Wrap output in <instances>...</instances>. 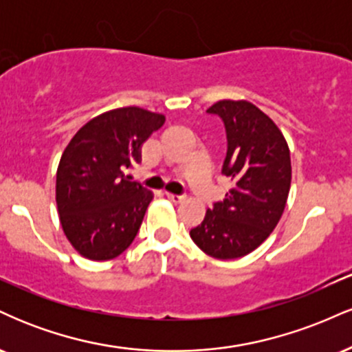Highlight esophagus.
Returning <instances> with one entry per match:
<instances>
[{"label": "esophagus", "instance_id": "obj_1", "mask_svg": "<svg viewBox=\"0 0 352 352\" xmlns=\"http://www.w3.org/2000/svg\"><path fill=\"white\" fill-rule=\"evenodd\" d=\"M165 197L173 204H182L185 200V195H173V193H165Z\"/></svg>", "mask_w": 352, "mask_h": 352}]
</instances>
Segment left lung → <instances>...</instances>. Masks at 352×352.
Returning <instances> with one entry per match:
<instances>
[{"label":"left lung","mask_w":352,"mask_h":352,"mask_svg":"<svg viewBox=\"0 0 352 352\" xmlns=\"http://www.w3.org/2000/svg\"><path fill=\"white\" fill-rule=\"evenodd\" d=\"M207 112L225 125L221 173L233 187L190 236L210 256L233 260L258 248L280 221L292 185L289 148L276 124L252 102L220 100Z\"/></svg>","instance_id":"left-lung-1"}]
</instances>
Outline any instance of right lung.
Returning a JSON list of instances; mask_svg holds the SVG:
<instances>
[{"label": "right lung", "instance_id": "add662e5", "mask_svg": "<svg viewBox=\"0 0 352 352\" xmlns=\"http://www.w3.org/2000/svg\"><path fill=\"white\" fill-rule=\"evenodd\" d=\"M164 122L162 114L120 107L89 120L71 139L56 175V204L67 240L82 256L111 260L134 241L153 197L125 170L140 164L144 142Z\"/></svg>", "mask_w": 352, "mask_h": 352}]
</instances>
